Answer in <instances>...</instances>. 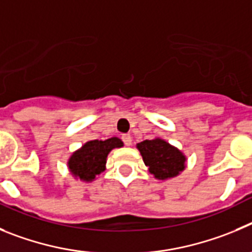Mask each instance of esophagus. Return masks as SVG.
Listing matches in <instances>:
<instances>
[{
  "label": "esophagus",
  "mask_w": 252,
  "mask_h": 252,
  "mask_svg": "<svg viewBox=\"0 0 252 252\" xmlns=\"http://www.w3.org/2000/svg\"><path fill=\"white\" fill-rule=\"evenodd\" d=\"M122 140H123L126 146H130V144H131V135L130 134H123V135H122Z\"/></svg>",
  "instance_id": "esophagus-1"
}]
</instances>
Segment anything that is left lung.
<instances>
[{
    "label": "left lung",
    "mask_w": 252,
    "mask_h": 252,
    "mask_svg": "<svg viewBox=\"0 0 252 252\" xmlns=\"http://www.w3.org/2000/svg\"><path fill=\"white\" fill-rule=\"evenodd\" d=\"M138 151L148 171L157 180H168L177 177L186 168V156L168 142L154 138L143 140L137 144Z\"/></svg>",
    "instance_id": "obj_1"
}]
</instances>
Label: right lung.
Instances as JSON below:
<instances>
[{
    "instance_id": "1",
    "label": "right lung",
    "mask_w": 252,
    "mask_h": 252,
    "mask_svg": "<svg viewBox=\"0 0 252 252\" xmlns=\"http://www.w3.org/2000/svg\"><path fill=\"white\" fill-rule=\"evenodd\" d=\"M121 147H123V142L117 137L105 140H89L70 156L67 160L69 171L75 178L92 182L98 174L105 171L106 157L110 151Z\"/></svg>"
}]
</instances>
